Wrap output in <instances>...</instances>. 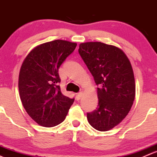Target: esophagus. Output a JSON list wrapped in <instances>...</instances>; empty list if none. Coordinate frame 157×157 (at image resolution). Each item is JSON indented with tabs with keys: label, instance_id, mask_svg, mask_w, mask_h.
<instances>
[{
	"label": "esophagus",
	"instance_id": "34e87169",
	"mask_svg": "<svg viewBox=\"0 0 157 157\" xmlns=\"http://www.w3.org/2000/svg\"><path fill=\"white\" fill-rule=\"evenodd\" d=\"M82 94H83V93H82V92H79V93H78V94H76V100L77 101H79V100L81 99V98H82Z\"/></svg>",
	"mask_w": 157,
	"mask_h": 157
}]
</instances>
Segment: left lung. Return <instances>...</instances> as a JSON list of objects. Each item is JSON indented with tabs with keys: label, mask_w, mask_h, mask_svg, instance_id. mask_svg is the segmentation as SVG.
I'll return each mask as SVG.
<instances>
[{
	"label": "left lung",
	"mask_w": 157,
	"mask_h": 157,
	"mask_svg": "<svg viewBox=\"0 0 157 157\" xmlns=\"http://www.w3.org/2000/svg\"><path fill=\"white\" fill-rule=\"evenodd\" d=\"M78 53L98 86V106L87 113L88 122L101 132L110 130L125 119L135 100L130 61L121 49L101 42L81 44Z\"/></svg>",
	"instance_id": "obj_1"
}]
</instances>
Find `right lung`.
I'll return each instance as SVG.
<instances>
[{
  "label": "right lung",
  "mask_w": 157,
  "mask_h": 157,
  "mask_svg": "<svg viewBox=\"0 0 157 157\" xmlns=\"http://www.w3.org/2000/svg\"><path fill=\"white\" fill-rule=\"evenodd\" d=\"M76 43L55 40L34 48L25 57L19 75L21 101L38 125L54 127L63 122L74 98L64 96L57 85L59 68Z\"/></svg>",
  "instance_id": "1"
}]
</instances>
